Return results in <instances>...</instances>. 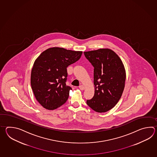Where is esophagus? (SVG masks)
<instances>
[{"instance_id":"34e87169","label":"esophagus","mask_w":157,"mask_h":157,"mask_svg":"<svg viewBox=\"0 0 157 157\" xmlns=\"http://www.w3.org/2000/svg\"><path fill=\"white\" fill-rule=\"evenodd\" d=\"M79 88H80V90H83L85 89V86H83V85H80V86H79Z\"/></svg>"}]
</instances>
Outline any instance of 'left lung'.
<instances>
[{
    "label": "left lung",
    "mask_w": 157,
    "mask_h": 157,
    "mask_svg": "<svg viewBox=\"0 0 157 157\" xmlns=\"http://www.w3.org/2000/svg\"><path fill=\"white\" fill-rule=\"evenodd\" d=\"M94 67L93 98L86 103L94 111L104 113L112 109L124 88L126 70L120 58L108 48L83 52Z\"/></svg>",
    "instance_id": "obj_1"
}]
</instances>
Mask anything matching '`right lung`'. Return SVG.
I'll use <instances>...</instances> for the list:
<instances>
[{
    "mask_svg": "<svg viewBox=\"0 0 157 157\" xmlns=\"http://www.w3.org/2000/svg\"><path fill=\"white\" fill-rule=\"evenodd\" d=\"M81 51L53 47L40 54L33 63L31 85L37 101L48 110H54L66 102L70 87L66 84L67 67L80 58Z\"/></svg>",
    "mask_w": 157,
    "mask_h": 157,
    "instance_id": "1",
    "label": "right lung"
}]
</instances>
